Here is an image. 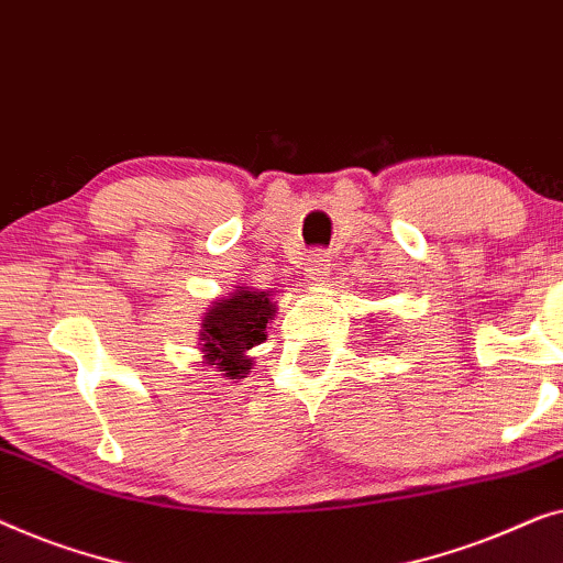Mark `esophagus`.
<instances>
[{
    "label": "esophagus",
    "mask_w": 563,
    "mask_h": 563,
    "mask_svg": "<svg viewBox=\"0 0 563 563\" xmlns=\"http://www.w3.org/2000/svg\"><path fill=\"white\" fill-rule=\"evenodd\" d=\"M329 273V257L323 255L321 250H313L311 255L306 260V267H303V275L311 283H321L323 275Z\"/></svg>",
    "instance_id": "esophagus-1"
}]
</instances>
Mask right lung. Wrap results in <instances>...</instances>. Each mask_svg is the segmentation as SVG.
Returning <instances> with one entry per match:
<instances>
[{"mask_svg": "<svg viewBox=\"0 0 563 563\" xmlns=\"http://www.w3.org/2000/svg\"><path fill=\"white\" fill-rule=\"evenodd\" d=\"M275 306L265 290H236L211 308L203 319L206 360L217 364L229 379H240L250 372L252 360L244 357L267 336V321Z\"/></svg>", "mask_w": 563, "mask_h": 563, "instance_id": "obj_1", "label": "right lung"}]
</instances>
